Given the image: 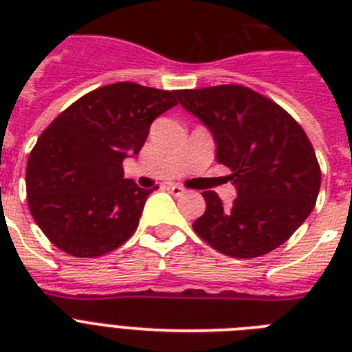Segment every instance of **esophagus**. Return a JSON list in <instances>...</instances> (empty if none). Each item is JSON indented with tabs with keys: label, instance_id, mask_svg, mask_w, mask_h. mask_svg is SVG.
<instances>
[{
	"label": "esophagus",
	"instance_id": "1",
	"mask_svg": "<svg viewBox=\"0 0 352 352\" xmlns=\"http://www.w3.org/2000/svg\"><path fill=\"white\" fill-rule=\"evenodd\" d=\"M168 192H171L173 195H181V193H184V188L179 186V184H168Z\"/></svg>",
	"mask_w": 352,
	"mask_h": 352
}]
</instances>
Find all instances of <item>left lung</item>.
Instances as JSON below:
<instances>
[{
  "instance_id": "8db88e82",
  "label": "left lung",
  "mask_w": 352,
  "mask_h": 352,
  "mask_svg": "<svg viewBox=\"0 0 352 352\" xmlns=\"http://www.w3.org/2000/svg\"><path fill=\"white\" fill-rule=\"evenodd\" d=\"M184 109L208 126L217 162L237 190L230 206L203 192L204 214L193 230L221 254L265 256L301 226L322 182L316 153L303 127L276 102L245 85L177 91Z\"/></svg>"
}]
</instances>
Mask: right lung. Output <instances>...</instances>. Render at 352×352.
I'll return each instance as SVG.
<instances>
[{
  "label": "right lung",
  "mask_w": 352,
  "mask_h": 352,
  "mask_svg": "<svg viewBox=\"0 0 352 352\" xmlns=\"http://www.w3.org/2000/svg\"><path fill=\"white\" fill-rule=\"evenodd\" d=\"M177 91L118 82L63 109L38 138L25 171L27 204L47 239L74 257L117 250L137 230L153 190L124 179L155 118L177 106Z\"/></svg>",
  "instance_id": "1"
}]
</instances>
